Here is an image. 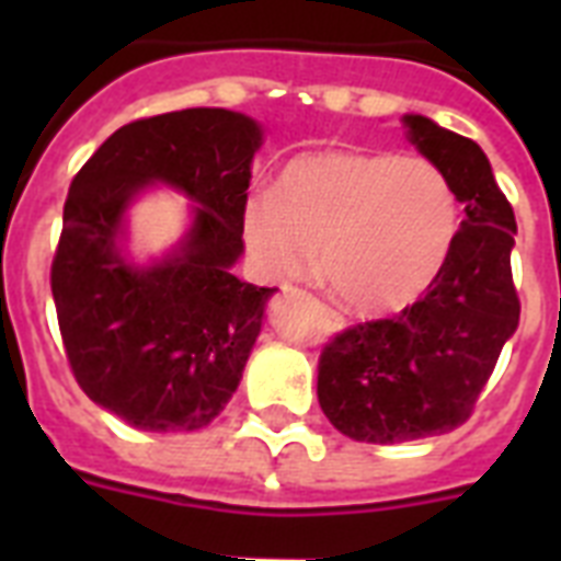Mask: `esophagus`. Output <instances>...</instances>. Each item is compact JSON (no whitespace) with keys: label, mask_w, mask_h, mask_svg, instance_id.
<instances>
[{"label":"esophagus","mask_w":561,"mask_h":561,"mask_svg":"<svg viewBox=\"0 0 561 561\" xmlns=\"http://www.w3.org/2000/svg\"><path fill=\"white\" fill-rule=\"evenodd\" d=\"M323 306H325V314L332 317V323H334V325H343V314H341V311H337V308L329 306V302H323Z\"/></svg>","instance_id":"esophagus-1"}]
</instances>
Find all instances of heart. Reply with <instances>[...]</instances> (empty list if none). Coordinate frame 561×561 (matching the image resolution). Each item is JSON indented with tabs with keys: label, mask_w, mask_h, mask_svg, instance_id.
Segmentation results:
<instances>
[{
	"label": "heart",
	"mask_w": 561,
	"mask_h": 561,
	"mask_svg": "<svg viewBox=\"0 0 561 561\" xmlns=\"http://www.w3.org/2000/svg\"><path fill=\"white\" fill-rule=\"evenodd\" d=\"M460 229L451 180L425 157L314 151L282 169L241 209V238L267 279L320 276L352 308L383 314L416 302L443 273Z\"/></svg>",
	"instance_id": "heart-1"
}]
</instances>
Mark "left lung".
I'll list each match as a JSON object with an SVG mask.
<instances>
[{"mask_svg":"<svg viewBox=\"0 0 561 561\" xmlns=\"http://www.w3.org/2000/svg\"><path fill=\"white\" fill-rule=\"evenodd\" d=\"M410 142L466 206L443 273L401 314L334 334L317 364V399L341 434L396 445L462 425L522 317L513 285L515 215L478 142L404 116Z\"/></svg>","mask_w":561,"mask_h":561,"instance_id":"1","label":"left lung"}]
</instances>
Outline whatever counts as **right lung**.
I'll list each match as a JSON object with an SVG mask.
<instances>
[{"mask_svg":"<svg viewBox=\"0 0 561 561\" xmlns=\"http://www.w3.org/2000/svg\"><path fill=\"white\" fill-rule=\"evenodd\" d=\"M262 145L253 118L220 107L136 118L75 174L51 262V297L75 381L139 431H197L232 399L267 299L229 273ZM151 182L192 196L187 241L136 268L117 253L126 203Z\"/></svg>","mask_w":561,"mask_h":561,"instance_id":"right-lung-1","label":"right lung"}]
</instances>
